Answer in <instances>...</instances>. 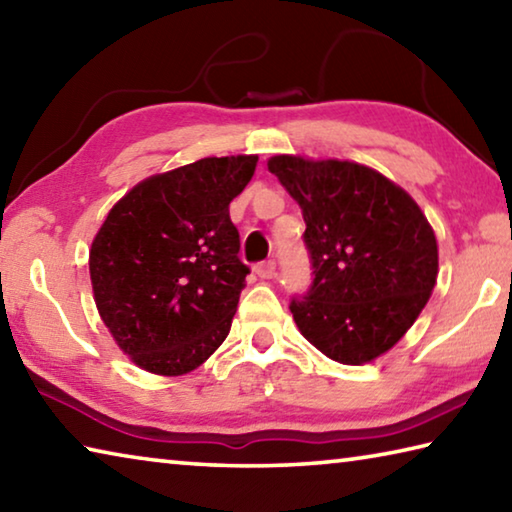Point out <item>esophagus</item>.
I'll return each instance as SVG.
<instances>
[{"mask_svg": "<svg viewBox=\"0 0 512 512\" xmlns=\"http://www.w3.org/2000/svg\"><path fill=\"white\" fill-rule=\"evenodd\" d=\"M255 273L262 277V280H271V277L275 275V262L273 259H266V262H259L255 266Z\"/></svg>", "mask_w": 512, "mask_h": 512, "instance_id": "obj_1", "label": "esophagus"}]
</instances>
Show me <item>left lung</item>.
<instances>
[{
	"label": "left lung",
	"instance_id": "1",
	"mask_svg": "<svg viewBox=\"0 0 512 512\" xmlns=\"http://www.w3.org/2000/svg\"><path fill=\"white\" fill-rule=\"evenodd\" d=\"M307 223L311 287L291 298L302 336L325 357L361 366L391 350L427 305L438 244L418 203L357 162L268 160Z\"/></svg>",
	"mask_w": 512,
	"mask_h": 512
}]
</instances>
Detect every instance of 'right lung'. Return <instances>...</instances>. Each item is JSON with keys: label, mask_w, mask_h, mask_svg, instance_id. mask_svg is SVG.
<instances>
[{"label": "right lung", "mask_w": 512, "mask_h": 512, "mask_svg": "<svg viewBox=\"0 0 512 512\" xmlns=\"http://www.w3.org/2000/svg\"><path fill=\"white\" fill-rule=\"evenodd\" d=\"M257 155L203 158L135 185L92 241L94 302L112 339L155 375H185L230 332L250 268L230 201Z\"/></svg>", "instance_id": "right-lung-1"}]
</instances>
